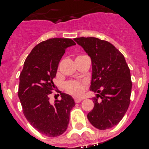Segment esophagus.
Segmentation results:
<instances>
[{
	"instance_id": "1",
	"label": "esophagus",
	"mask_w": 149,
	"mask_h": 149,
	"mask_svg": "<svg viewBox=\"0 0 149 149\" xmlns=\"http://www.w3.org/2000/svg\"><path fill=\"white\" fill-rule=\"evenodd\" d=\"M82 98H74V102H76V103H79V102H82Z\"/></svg>"
}]
</instances>
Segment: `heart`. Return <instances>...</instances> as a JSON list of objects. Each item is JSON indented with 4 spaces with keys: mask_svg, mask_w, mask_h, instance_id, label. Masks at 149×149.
<instances>
[{
    "mask_svg": "<svg viewBox=\"0 0 149 149\" xmlns=\"http://www.w3.org/2000/svg\"><path fill=\"white\" fill-rule=\"evenodd\" d=\"M86 82H79V81L70 80L64 83V89L73 96H81L83 95L86 89Z\"/></svg>",
    "mask_w": 149,
    "mask_h": 149,
    "instance_id": "obj_1",
    "label": "heart"
}]
</instances>
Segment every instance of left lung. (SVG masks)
Masks as SVG:
<instances>
[{"label":"left lung","mask_w":149,"mask_h":149,"mask_svg":"<svg viewBox=\"0 0 149 149\" xmlns=\"http://www.w3.org/2000/svg\"><path fill=\"white\" fill-rule=\"evenodd\" d=\"M74 41L91 57L90 90L98 93L92 98L95 105L87 117L98 130L112 128L122 120L130 103L132 83L130 68L122 53L107 41L95 37H80Z\"/></svg>","instance_id":"obj_1"}]
</instances>
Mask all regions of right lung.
Instances as JSON below:
<instances>
[{"instance_id":"right-lung-1","label":"right lung","mask_w":149,"mask_h":149,"mask_svg":"<svg viewBox=\"0 0 149 149\" xmlns=\"http://www.w3.org/2000/svg\"><path fill=\"white\" fill-rule=\"evenodd\" d=\"M70 38H50L40 42L26 57L19 75L18 96L24 116L36 130L48 137L67 130L70 113L75 106L70 95L60 92L61 100L50 103L55 89L53 79L66 48L75 45Z\"/></svg>"}]
</instances>
